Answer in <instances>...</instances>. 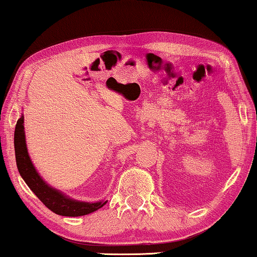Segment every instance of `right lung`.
Returning a JSON list of instances; mask_svg holds the SVG:
<instances>
[{
    "mask_svg": "<svg viewBox=\"0 0 257 257\" xmlns=\"http://www.w3.org/2000/svg\"><path fill=\"white\" fill-rule=\"evenodd\" d=\"M14 147L16 165H18V170L20 172L22 179L26 181L28 187L33 191L35 196L45 204V206H47L54 213L66 217L84 216L100 209L106 204V201L103 200L95 201V203H87V201L71 199V198L65 196L63 192L51 187L50 185H47L42 180V178L35 170L34 165L32 164L31 158L28 155L25 138L24 115L16 122Z\"/></svg>",
    "mask_w": 257,
    "mask_h": 257,
    "instance_id": "1",
    "label": "right lung"
}]
</instances>
